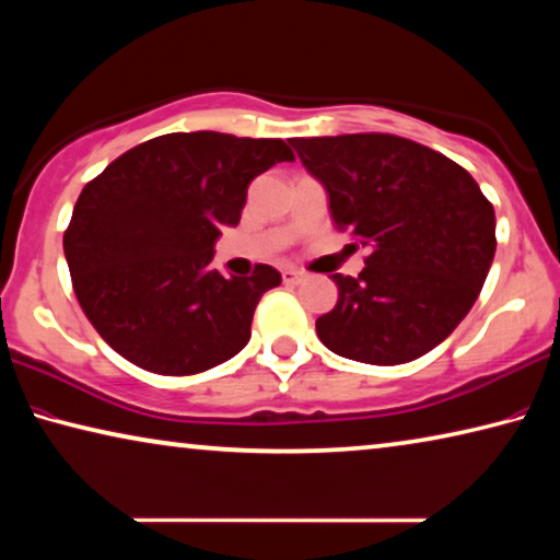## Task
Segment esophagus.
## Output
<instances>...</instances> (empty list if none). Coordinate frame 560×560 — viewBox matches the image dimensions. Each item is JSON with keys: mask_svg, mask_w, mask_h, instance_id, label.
Wrapping results in <instances>:
<instances>
[{"mask_svg": "<svg viewBox=\"0 0 560 560\" xmlns=\"http://www.w3.org/2000/svg\"><path fill=\"white\" fill-rule=\"evenodd\" d=\"M281 279H283V283H291V287H294V283L304 281V273L296 271V269H283L281 271Z\"/></svg>", "mask_w": 560, "mask_h": 560, "instance_id": "34e87169", "label": "esophagus"}]
</instances>
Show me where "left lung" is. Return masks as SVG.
<instances>
[{
    "mask_svg": "<svg viewBox=\"0 0 560 560\" xmlns=\"http://www.w3.org/2000/svg\"><path fill=\"white\" fill-rule=\"evenodd\" d=\"M328 191L339 232L369 248L316 318L326 349L374 366L423 357L471 312L495 254L493 203L474 176L396 135L291 139Z\"/></svg>",
    "mask_w": 560,
    "mask_h": 560,
    "instance_id": "8db88e82",
    "label": "left lung"
}]
</instances>
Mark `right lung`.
Masks as SVG:
<instances>
[{
	"label": "right lung",
	"mask_w": 560,
	"mask_h": 560,
	"mask_svg": "<svg viewBox=\"0 0 560 560\" xmlns=\"http://www.w3.org/2000/svg\"><path fill=\"white\" fill-rule=\"evenodd\" d=\"M294 162L281 139L176 131L149 139L79 194L65 256L79 306L96 334L135 366L191 376L236 357L256 304L281 273L211 269L221 229L236 226L246 189L266 168Z\"/></svg>",
	"instance_id": "right-lung-1"
}]
</instances>
